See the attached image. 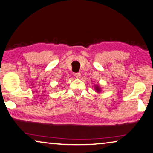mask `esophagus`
I'll return each instance as SVG.
<instances>
[{"mask_svg":"<svg viewBox=\"0 0 153 153\" xmlns=\"http://www.w3.org/2000/svg\"><path fill=\"white\" fill-rule=\"evenodd\" d=\"M74 76L77 79H79V78H80V76H81V73H79V72L74 73Z\"/></svg>","mask_w":153,"mask_h":153,"instance_id":"esophagus-1","label":"esophagus"}]
</instances>
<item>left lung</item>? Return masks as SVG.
Instances as JSON below:
<instances>
[{
	"label": "left lung",
	"instance_id": "1",
	"mask_svg": "<svg viewBox=\"0 0 153 153\" xmlns=\"http://www.w3.org/2000/svg\"><path fill=\"white\" fill-rule=\"evenodd\" d=\"M95 90H96V91L97 92H99V91H100V88H99V86H95Z\"/></svg>",
	"mask_w": 153,
	"mask_h": 153
}]
</instances>
